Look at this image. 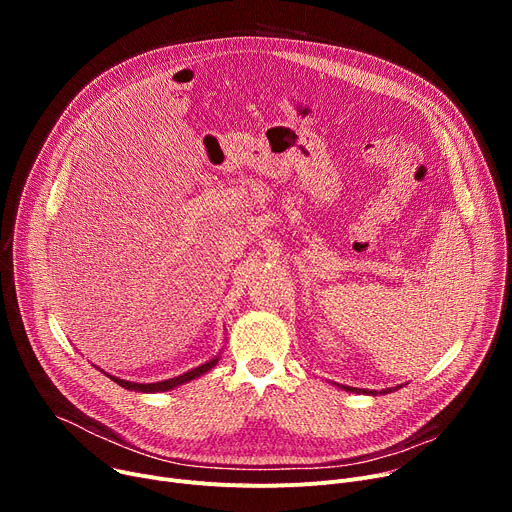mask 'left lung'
Segmentation results:
<instances>
[{
    "label": "left lung",
    "mask_w": 512,
    "mask_h": 512,
    "mask_svg": "<svg viewBox=\"0 0 512 512\" xmlns=\"http://www.w3.org/2000/svg\"><path fill=\"white\" fill-rule=\"evenodd\" d=\"M340 388H342V390H346V392H361V394H373V396L378 394V392H375V390H359V388H351V386H340ZM398 388H400V386H396L394 390H398ZM388 392H392V388H388V390H382L380 394H388Z\"/></svg>",
    "instance_id": "1"
}]
</instances>
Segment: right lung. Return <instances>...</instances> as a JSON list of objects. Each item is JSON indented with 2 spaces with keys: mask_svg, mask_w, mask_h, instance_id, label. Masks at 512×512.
Segmentation results:
<instances>
[{
  "mask_svg": "<svg viewBox=\"0 0 512 512\" xmlns=\"http://www.w3.org/2000/svg\"><path fill=\"white\" fill-rule=\"evenodd\" d=\"M218 361H220V355L218 357H213V359H209L207 363H203V365H199V367H195V369H191V371H186V373H182V375H176V378H170V380H161V382H153V384H137V382H128V380H120V378H116V375H110V373H105L103 369V373L105 375H110V380H114L118 386H122L124 390H134V392H145V394H155V392H168V390H174V388H178V386H182V384H186V382H191V380H195V378H201L203 373H207L211 367H215L218 365ZM99 369V367H97Z\"/></svg>",
  "mask_w": 512,
  "mask_h": 512,
  "instance_id": "1",
  "label": "right lung"
}]
</instances>
